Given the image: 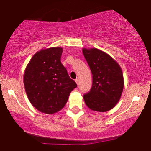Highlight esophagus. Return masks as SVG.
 Instances as JSON below:
<instances>
[{
  "label": "esophagus",
  "instance_id": "esophagus-1",
  "mask_svg": "<svg viewBox=\"0 0 151 151\" xmlns=\"http://www.w3.org/2000/svg\"><path fill=\"white\" fill-rule=\"evenodd\" d=\"M75 82H76V83L77 84V85H79V84H80V80H79L78 79H76Z\"/></svg>",
  "mask_w": 151,
  "mask_h": 151
}]
</instances>
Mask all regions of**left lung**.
I'll return each instance as SVG.
<instances>
[{
	"label": "left lung",
	"instance_id": "1",
	"mask_svg": "<svg viewBox=\"0 0 151 151\" xmlns=\"http://www.w3.org/2000/svg\"><path fill=\"white\" fill-rule=\"evenodd\" d=\"M84 57L93 74V84L83 96L91 109L106 112L118 102L122 94L123 76L121 66L111 56L96 48L83 49Z\"/></svg>",
	"mask_w": 151,
	"mask_h": 151
}]
</instances>
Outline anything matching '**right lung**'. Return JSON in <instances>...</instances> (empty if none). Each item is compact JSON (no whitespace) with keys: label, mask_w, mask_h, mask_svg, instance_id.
<instances>
[{"label":"right lung","mask_w":151,"mask_h":151,"mask_svg":"<svg viewBox=\"0 0 151 151\" xmlns=\"http://www.w3.org/2000/svg\"><path fill=\"white\" fill-rule=\"evenodd\" d=\"M63 48L44 49L36 52L24 74L25 92L31 104L43 113L63 109L77 84L60 62Z\"/></svg>","instance_id":"obj_1"}]
</instances>
